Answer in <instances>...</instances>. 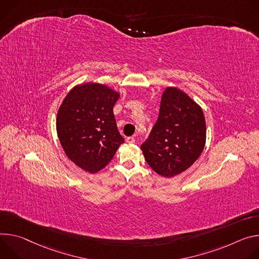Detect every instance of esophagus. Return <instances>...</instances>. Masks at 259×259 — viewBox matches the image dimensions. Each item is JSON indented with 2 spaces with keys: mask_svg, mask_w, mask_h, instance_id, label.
Segmentation results:
<instances>
[{
  "mask_svg": "<svg viewBox=\"0 0 259 259\" xmlns=\"http://www.w3.org/2000/svg\"><path fill=\"white\" fill-rule=\"evenodd\" d=\"M126 142L128 143V144H134V143L136 142V140H135L134 137H128V138H126Z\"/></svg>",
  "mask_w": 259,
  "mask_h": 259,
  "instance_id": "1",
  "label": "esophagus"
}]
</instances>
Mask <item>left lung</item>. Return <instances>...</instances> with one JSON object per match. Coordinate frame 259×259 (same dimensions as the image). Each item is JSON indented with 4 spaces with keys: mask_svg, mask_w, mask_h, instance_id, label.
I'll return each instance as SVG.
<instances>
[{
    "mask_svg": "<svg viewBox=\"0 0 259 259\" xmlns=\"http://www.w3.org/2000/svg\"><path fill=\"white\" fill-rule=\"evenodd\" d=\"M206 135L200 106L183 91L168 86L161 96L157 121L141 149L155 173L170 178L186 170L200 156Z\"/></svg>",
    "mask_w": 259,
    "mask_h": 259,
    "instance_id": "8db88e82",
    "label": "left lung"
}]
</instances>
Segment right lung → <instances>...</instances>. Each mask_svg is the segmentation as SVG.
Wrapping results in <instances>:
<instances>
[{
  "instance_id": "1",
  "label": "right lung",
  "mask_w": 259,
  "mask_h": 259,
  "mask_svg": "<svg viewBox=\"0 0 259 259\" xmlns=\"http://www.w3.org/2000/svg\"><path fill=\"white\" fill-rule=\"evenodd\" d=\"M120 94L106 84H77L64 99L56 116V132L70 160L91 174L103 169L124 139L113 107Z\"/></svg>"
}]
</instances>
